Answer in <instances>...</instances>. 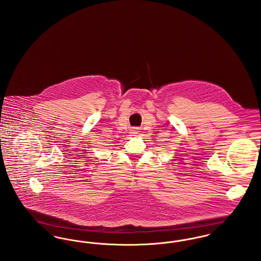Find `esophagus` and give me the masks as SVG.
Masks as SVG:
<instances>
[{
    "label": "esophagus",
    "instance_id": "obj_1",
    "mask_svg": "<svg viewBox=\"0 0 261 261\" xmlns=\"http://www.w3.org/2000/svg\"><path fill=\"white\" fill-rule=\"evenodd\" d=\"M136 132V130H132V133H135Z\"/></svg>",
    "mask_w": 261,
    "mask_h": 261
}]
</instances>
